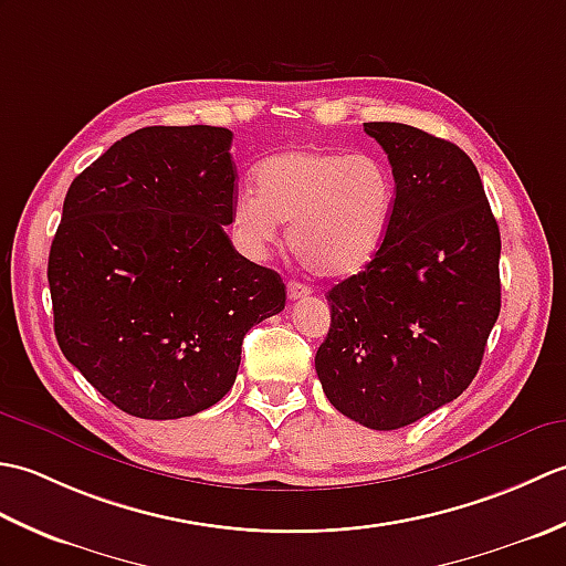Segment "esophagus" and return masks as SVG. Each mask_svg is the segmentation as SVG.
<instances>
[{
    "label": "esophagus",
    "mask_w": 566,
    "mask_h": 566,
    "mask_svg": "<svg viewBox=\"0 0 566 566\" xmlns=\"http://www.w3.org/2000/svg\"><path fill=\"white\" fill-rule=\"evenodd\" d=\"M308 294H311V286H306L302 282L286 284V296H290L292 302H296V298H302V296H308Z\"/></svg>",
    "instance_id": "obj_1"
}]
</instances>
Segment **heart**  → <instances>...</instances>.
Masks as SVG:
<instances>
[{
    "instance_id": "b5f03b06",
    "label": "heart",
    "mask_w": 566,
    "mask_h": 566,
    "mask_svg": "<svg viewBox=\"0 0 566 566\" xmlns=\"http://www.w3.org/2000/svg\"><path fill=\"white\" fill-rule=\"evenodd\" d=\"M396 207V179L377 155L326 148L274 153L255 167V191L238 195L231 226L262 255L290 223V248L316 276L345 280L379 255Z\"/></svg>"
}]
</instances>
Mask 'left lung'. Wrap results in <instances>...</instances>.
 <instances>
[{"instance_id": "1", "label": "left lung", "mask_w": 566, "mask_h": 566, "mask_svg": "<svg viewBox=\"0 0 566 566\" xmlns=\"http://www.w3.org/2000/svg\"><path fill=\"white\" fill-rule=\"evenodd\" d=\"M396 179L379 255L328 292L316 353L328 401L396 430L457 399L482 365L501 311V233L474 163L426 130L371 122Z\"/></svg>"}]
</instances>
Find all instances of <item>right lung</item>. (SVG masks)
<instances>
[{"label":"right lung","instance_id":"obj_1","mask_svg":"<svg viewBox=\"0 0 566 566\" xmlns=\"http://www.w3.org/2000/svg\"><path fill=\"white\" fill-rule=\"evenodd\" d=\"M233 134L148 126L72 179L48 255L55 338L124 413L195 416L233 387L240 345L280 314L282 276L240 255Z\"/></svg>","mask_w":566,"mask_h":566}]
</instances>
